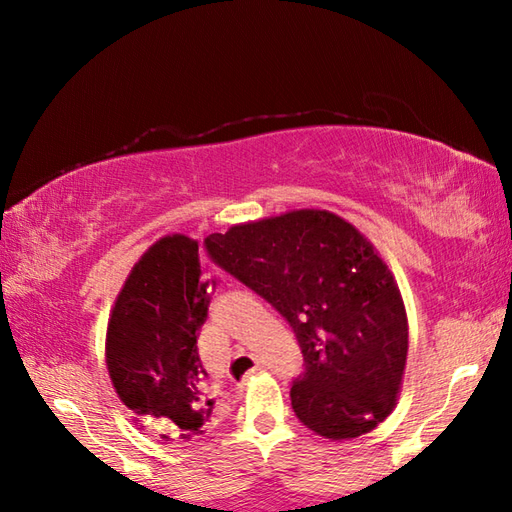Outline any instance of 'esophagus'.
I'll return each instance as SVG.
<instances>
[{
	"label": "esophagus",
	"mask_w": 512,
	"mask_h": 512,
	"mask_svg": "<svg viewBox=\"0 0 512 512\" xmlns=\"http://www.w3.org/2000/svg\"><path fill=\"white\" fill-rule=\"evenodd\" d=\"M264 369H266V365L262 363V361H259L253 369H250V372H248V376H255V374H262L264 372Z\"/></svg>",
	"instance_id": "34e87169"
}]
</instances>
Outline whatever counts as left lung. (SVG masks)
Returning <instances> with one entry per match:
<instances>
[{"label": "left lung", "instance_id": "8db88e82", "mask_svg": "<svg viewBox=\"0 0 512 512\" xmlns=\"http://www.w3.org/2000/svg\"><path fill=\"white\" fill-rule=\"evenodd\" d=\"M206 248L295 330L306 369L290 400L310 431L352 440L389 416L407 365V312L394 275L356 226L299 209L235 224Z\"/></svg>", "mask_w": 512, "mask_h": 512}]
</instances>
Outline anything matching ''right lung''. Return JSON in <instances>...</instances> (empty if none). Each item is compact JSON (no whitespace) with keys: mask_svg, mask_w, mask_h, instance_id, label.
I'll use <instances>...</instances> for the list:
<instances>
[{"mask_svg":"<svg viewBox=\"0 0 512 512\" xmlns=\"http://www.w3.org/2000/svg\"><path fill=\"white\" fill-rule=\"evenodd\" d=\"M215 284L202 277L195 239L165 235L134 264L107 321L105 363L116 394L138 424L154 427L167 442L211 429L198 330Z\"/></svg>","mask_w":512,"mask_h":512,"instance_id":"right-lung-1","label":"right lung"}]
</instances>
